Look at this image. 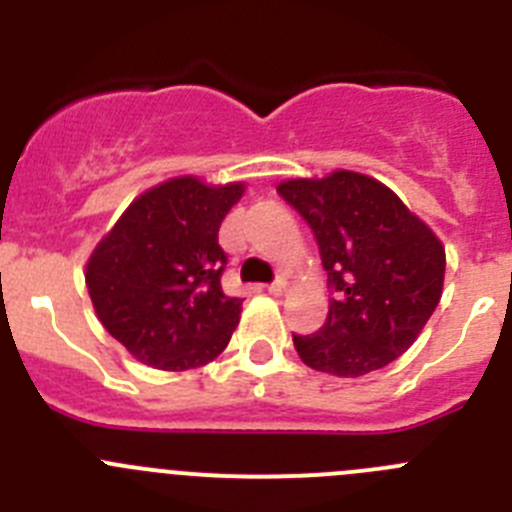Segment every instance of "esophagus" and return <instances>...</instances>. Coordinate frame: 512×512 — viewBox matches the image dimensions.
<instances>
[{
  "label": "esophagus",
  "mask_w": 512,
  "mask_h": 512,
  "mask_svg": "<svg viewBox=\"0 0 512 512\" xmlns=\"http://www.w3.org/2000/svg\"><path fill=\"white\" fill-rule=\"evenodd\" d=\"M266 292H269V295H274V297L284 295V292H287V282H284V279H277V282H271L269 287H266Z\"/></svg>",
  "instance_id": "34e87169"
}]
</instances>
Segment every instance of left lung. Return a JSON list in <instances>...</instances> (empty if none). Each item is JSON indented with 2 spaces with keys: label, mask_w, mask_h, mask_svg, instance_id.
Returning <instances> with one entry per match:
<instances>
[{
  "label": "left lung",
  "mask_w": 512,
  "mask_h": 512,
  "mask_svg": "<svg viewBox=\"0 0 512 512\" xmlns=\"http://www.w3.org/2000/svg\"><path fill=\"white\" fill-rule=\"evenodd\" d=\"M277 192L310 225L333 292L323 328L292 333L300 359L336 377L392 364L441 300V241L392 189L356 171L292 179Z\"/></svg>",
  "instance_id": "8db88e82"
}]
</instances>
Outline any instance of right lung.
I'll return each instance as SVG.
<instances>
[{
    "label": "right lung",
    "instance_id": "right-lung-1",
    "mask_svg": "<svg viewBox=\"0 0 512 512\" xmlns=\"http://www.w3.org/2000/svg\"><path fill=\"white\" fill-rule=\"evenodd\" d=\"M243 184L182 176L140 194L87 264L97 318L138 361L164 372L223 354L243 300L223 292L228 256L217 230Z\"/></svg>",
    "mask_w": 512,
    "mask_h": 512
}]
</instances>
